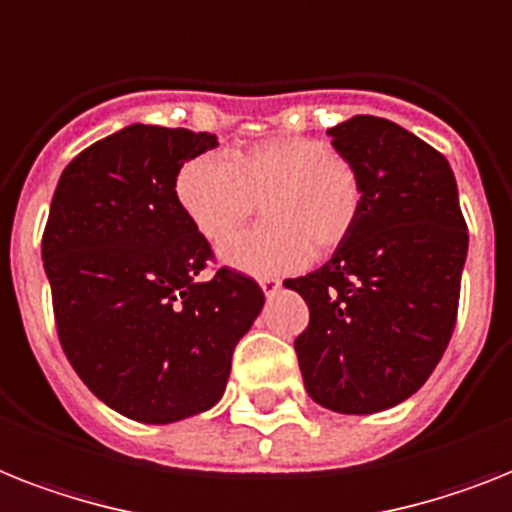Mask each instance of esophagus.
I'll return each instance as SVG.
<instances>
[{"label": "esophagus", "instance_id": "esophagus-1", "mask_svg": "<svg viewBox=\"0 0 512 512\" xmlns=\"http://www.w3.org/2000/svg\"><path fill=\"white\" fill-rule=\"evenodd\" d=\"M260 289L265 292V297H273V294L281 289V284H278V281H273V278H265V281H260Z\"/></svg>", "mask_w": 512, "mask_h": 512}]
</instances>
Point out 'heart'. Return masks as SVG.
Wrapping results in <instances>:
<instances>
[{
	"label": "heart",
	"mask_w": 512,
	"mask_h": 512,
	"mask_svg": "<svg viewBox=\"0 0 512 512\" xmlns=\"http://www.w3.org/2000/svg\"><path fill=\"white\" fill-rule=\"evenodd\" d=\"M176 199L207 242H223L261 205L266 226L228 239L220 263L278 278L342 247L363 213V181L331 144L286 136L231 155H199L176 176Z\"/></svg>",
	"instance_id": "heart-1"
}]
</instances>
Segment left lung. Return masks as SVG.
I'll use <instances>...</instances> for the list:
<instances>
[{
    "label": "left lung",
    "instance_id": "obj_1",
    "mask_svg": "<svg viewBox=\"0 0 512 512\" xmlns=\"http://www.w3.org/2000/svg\"><path fill=\"white\" fill-rule=\"evenodd\" d=\"M363 181V213L326 265L286 278L310 307L294 342L307 394L344 415L405 402L442 360L458 318L468 228L450 162L392 120L328 128Z\"/></svg>",
    "mask_w": 512,
    "mask_h": 512
}]
</instances>
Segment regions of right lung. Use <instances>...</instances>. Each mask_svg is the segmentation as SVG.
Masks as SVG:
<instances>
[{"instance_id": "right-lung-1", "label": "right lung", "mask_w": 512, "mask_h": 512, "mask_svg": "<svg viewBox=\"0 0 512 512\" xmlns=\"http://www.w3.org/2000/svg\"><path fill=\"white\" fill-rule=\"evenodd\" d=\"M215 134L134 123L62 170L41 242L54 321L81 381L115 413L176 423L226 392L234 347L265 305L263 289L220 268L176 199L181 165Z\"/></svg>"}]
</instances>
